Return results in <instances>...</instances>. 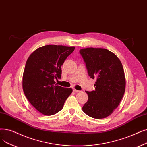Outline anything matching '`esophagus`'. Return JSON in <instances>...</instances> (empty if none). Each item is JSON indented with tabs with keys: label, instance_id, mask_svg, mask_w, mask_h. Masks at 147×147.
I'll return each mask as SVG.
<instances>
[{
	"label": "esophagus",
	"instance_id": "esophagus-1",
	"mask_svg": "<svg viewBox=\"0 0 147 147\" xmlns=\"http://www.w3.org/2000/svg\"><path fill=\"white\" fill-rule=\"evenodd\" d=\"M73 91L74 92H76V93H77V92H80V91H78V90H76V89H73Z\"/></svg>",
	"mask_w": 147,
	"mask_h": 147
}]
</instances>
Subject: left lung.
<instances>
[{"label": "left lung", "instance_id": "8db88e82", "mask_svg": "<svg viewBox=\"0 0 147 147\" xmlns=\"http://www.w3.org/2000/svg\"><path fill=\"white\" fill-rule=\"evenodd\" d=\"M79 52L86 64L88 75L96 79L95 90L85 91L88 100L82 110L96 119L109 116L119 105L125 89L123 65L118 57L106 49H82Z\"/></svg>", "mask_w": 147, "mask_h": 147}]
</instances>
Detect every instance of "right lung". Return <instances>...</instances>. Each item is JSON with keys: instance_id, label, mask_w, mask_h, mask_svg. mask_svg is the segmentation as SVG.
<instances>
[{"instance_id": "add662e5", "label": "right lung", "mask_w": 147, "mask_h": 147, "mask_svg": "<svg viewBox=\"0 0 147 147\" xmlns=\"http://www.w3.org/2000/svg\"><path fill=\"white\" fill-rule=\"evenodd\" d=\"M74 47L47 45L35 50L28 58L23 75L25 96L45 115L59 112L73 89L56 84L61 78V66Z\"/></svg>"}]
</instances>
